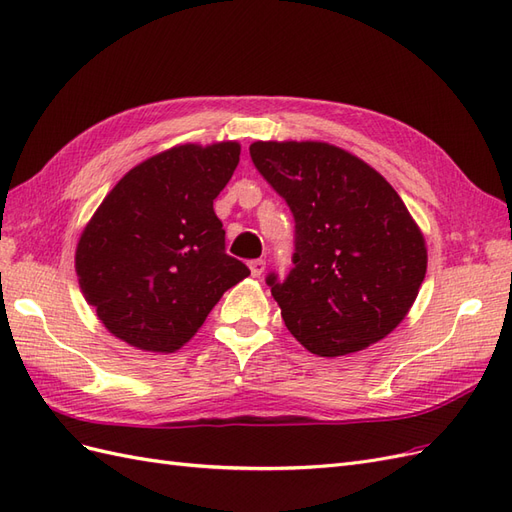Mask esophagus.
<instances>
[{"label": "esophagus", "mask_w": 512, "mask_h": 512, "mask_svg": "<svg viewBox=\"0 0 512 512\" xmlns=\"http://www.w3.org/2000/svg\"><path fill=\"white\" fill-rule=\"evenodd\" d=\"M265 265H267V262L262 260V258L250 260V271H252V275H254V277H260L262 273H265Z\"/></svg>", "instance_id": "1"}]
</instances>
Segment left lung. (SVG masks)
<instances>
[{
  "instance_id": "1",
  "label": "left lung",
  "mask_w": 512,
  "mask_h": 512,
  "mask_svg": "<svg viewBox=\"0 0 512 512\" xmlns=\"http://www.w3.org/2000/svg\"><path fill=\"white\" fill-rule=\"evenodd\" d=\"M250 156L294 218V267L267 275L288 331L320 356L389 335L427 271L425 239L391 183L327 143L258 141Z\"/></svg>"
}]
</instances>
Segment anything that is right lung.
<instances>
[{
  "instance_id": "obj_1",
  "label": "right lung",
  "mask_w": 512,
  "mask_h": 512,
  "mask_svg": "<svg viewBox=\"0 0 512 512\" xmlns=\"http://www.w3.org/2000/svg\"><path fill=\"white\" fill-rule=\"evenodd\" d=\"M241 147L181 145L138 164L104 198L76 247L89 305L123 342L175 352L222 294L250 275L226 254L213 200Z\"/></svg>"
}]
</instances>
